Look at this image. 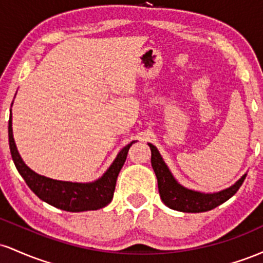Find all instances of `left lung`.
<instances>
[{
    "label": "left lung",
    "mask_w": 263,
    "mask_h": 263,
    "mask_svg": "<svg viewBox=\"0 0 263 263\" xmlns=\"http://www.w3.org/2000/svg\"><path fill=\"white\" fill-rule=\"evenodd\" d=\"M148 146L152 152L151 163H152L153 171H155L157 180H158L159 195H161L163 203L173 210L183 211V213L209 211L229 200L240 189L246 178V174H243L234 185L218 193H201L184 188L171 173L170 168L163 161L158 149L151 143H148Z\"/></svg>",
    "instance_id": "8db88e82"
}]
</instances>
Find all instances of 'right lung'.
I'll list each match as a JSON object with an SVG mask.
<instances>
[{"instance_id": "1", "label": "right lung", "mask_w": 263, "mask_h": 263, "mask_svg": "<svg viewBox=\"0 0 263 263\" xmlns=\"http://www.w3.org/2000/svg\"><path fill=\"white\" fill-rule=\"evenodd\" d=\"M8 141H10V149L14 165L32 192L45 203L53 205L58 209L73 211V213L98 210L111 203L117 176L126 161L129 147L135 142L132 141L120 151L110 168L98 180L91 183H73L39 176L31 168L27 167L14 143L13 132H12V115L8 121Z\"/></svg>"}]
</instances>
